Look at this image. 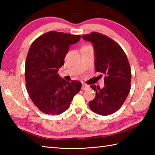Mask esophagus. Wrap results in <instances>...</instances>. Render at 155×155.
I'll return each instance as SVG.
<instances>
[{"instance_id":"obj_1","label":"esophagus","mask_w":155,"mask_h":155,"mask_svg":"<svg viewBox=\"0 0 155 155\" xmlns=\"http://www.w3.org/2000/svg\"><path fill=\"white\" fill-rule=\"evenodd\" d=\"M89 88V86L88 85L86 84H82V90H87L88 88Z\"/></svg>"}]
</instances>
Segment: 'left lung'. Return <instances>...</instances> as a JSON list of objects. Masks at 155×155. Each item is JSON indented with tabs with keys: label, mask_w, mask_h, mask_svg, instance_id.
<instances>
[{
	"label": "left lung",
	"mask_w": 155,
	"mask_h": 155,
	"mask_svg": "<svg viewBox=\"0 0 155 155\" xmlns=\"http://www.w3.org/2000/svg\"><path fill=\"white\" fill-rule=\"evenodd\" d=\"M82 38L93 43L95 70L105 75L103 88L91 85L96 96L88 106L97 114H111L122 107L130 90L131 70L127 55L120 45L107 36L93 32L82 35Z\"/></svg>",
	"instance_id": "8db88e82"
}]
</instances>
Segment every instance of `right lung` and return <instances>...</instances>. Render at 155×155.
Returning <instances> with one entry per match:
<instances>
[{
    "instance_id": "1",
    "label": "right lung",
    "mask_w": 155,
    "mask_h": 155,
    "mask_svg": "<svg viewBox=\"0 0 155 155\" xmlns=\"http://www.w3.org/2000/svg\"><path fill=\"white\" fill-rule=\"evenodd\" d=\"M80 39L81 35L50 31L36 39L29 48L25 63L26 87L31 99L42 113H62L80 91L81 82H68L58 74L69 46Z\"/></svg>"
}]
</instances>
